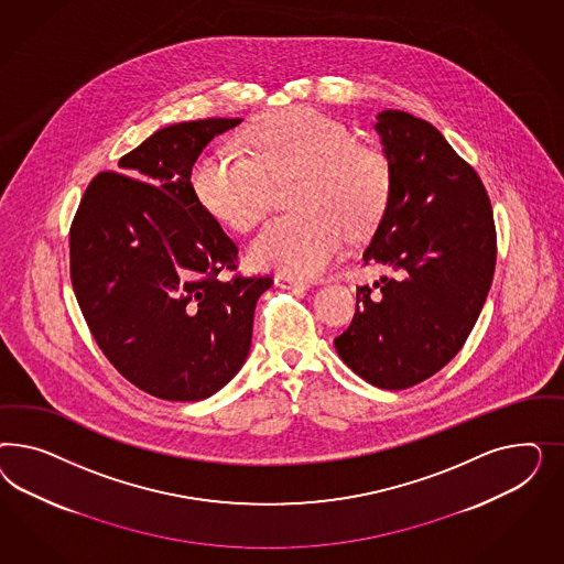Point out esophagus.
Listing matches in <instances>:
<instances>
[{
	"label": "esophagus",
	"mask_w": 564,
	"mask_h": 564,
	"mask_svg": "<svg viewBox=\"0 0 564 564\" xmlns=\"http://www.w3.org/2000/svg\"><path fill=\"white\" fill-rule=\"evenodd\" d=\"M274 285L281 288V290H307V285L304 281H300V279H295V276H290V274H276V276H274Z\"/></svg>",
	"instance_id": "esophagus-1"
}]
</instances>
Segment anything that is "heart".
Returning <instances> with one entry per match:
<instances>
[{"label": "heart", "mask_w": 564, "mask_h": 564, "mask_svg": "<svg viewBox=\"0 0 564 564\" xmlns=\"http://www.w3.org/2000/svg\"><path fill=\"white\" fill-rule=\"evenodd\" d=\"M252 153L213 147L200 154L189 184L198 205L234 229H248L271 203V180L302 177L290 217L269 223L250 246L260 269L318 276L341 254L345 227L361 234L389 198V167L339 120L314 109L267 116L250 130Z\"/></svg>", "instance_id": "obj_1"}]
</instances>
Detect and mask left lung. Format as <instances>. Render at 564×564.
<instances>
[{
	"label": "left lung",
	"instance_id": "1",
	"mask_svg": "<svg viewBox=\"0 0 564 564\" xmlns=\"http://www.w3.org/2000/svg\"><path fill=\"white\" fill-rule=\"evenodd\" d=\"M376 132L389 198L364 264L393 269L358 288L356 314L335 339L339 358L378 389L401 391L459 354L492 285V205L476 170L426 120L387 109Z\"/></svg>",
	"mask_w": 564,
	"mask_h": 564
}]
</instances>
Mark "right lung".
<instances>
[{
    "label": "right lung",
    "instance_id": "right-lung-1",
    "mask_svg": "<svg viewBox=\"0 0 564 564\" xmlns=\"http://www.w3.org/2000/svg\"><path fill=\"white\" fill-rule=\"evenodd\" d=\"M239 118L156 130L93 177L69 227V276L105 358L165 401L223 389L250 351L258 297L271 276L221 279L238 246L198 205L189 171Z\"/></svg>",
    "mask_w": 564,
    "mask_h": 564
}]
</instances>
